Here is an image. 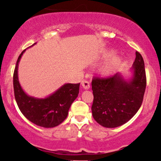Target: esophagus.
Returning <instances> with one entry per match:
<instances>
[{
  "label": "esophagus",
  "mask_w": 161,
  "mask_h": 161,
  "mask_svg": "<svg viewBox=\"0 0 161 161\" xmlns=\"http://www.w3.org/2000/svg\"><path fill=\"white\" fill-rule=\"evenodd\" d=\"M81 84H82V86L83 87V88H85V89H88V88H90L89 82L87 80H82Z\"/></svg>",
  "instance_id": "1"
}]
</instances>
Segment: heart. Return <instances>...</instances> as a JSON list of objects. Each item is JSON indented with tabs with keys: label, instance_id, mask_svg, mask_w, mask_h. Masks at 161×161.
I'll list each match as a JSON object with an SVG mask.
<instances>
[{
	"label": "heart",
	"instance_id": "obj_1",
	"mask_svg": "<svg viewBox=\"0 0 161 161\" xmlns=\"http://www.w3.org/2000/svg\"><path fill=\"white\" fill-rule=\"evenodd\" d=\"M119 63H120V59L119 57H115L112 58L110 61L105 64L104 68L102 69V73L104 75L110 74L119 65Z\"/></svg>",
	"mask_w": 161,
	"mask_h": 161
}]
</instances>
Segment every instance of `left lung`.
Returning <instances> with one entry per match:
<instances>
[{"label":"left lung","mask_w":161,"mask_h":161,"mask_svg":"<svg viewBox=\"0 0 161 161\" xmlns=\"http://www.w3.org/2000/svg\"><path fill=\"white\" fill-rule=\"evenodd\" d=\"M136 55L132 68L133 75L129 80H125L120 73L92 79V115L102 126L115 128L125 124L141 107L147 81L143 58L138 51Z\"/></svg>","instance_id":"left-lung-1"}]
</instances>
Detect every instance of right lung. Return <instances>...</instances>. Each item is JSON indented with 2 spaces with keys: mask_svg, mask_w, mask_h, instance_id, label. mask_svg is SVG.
I'll return each instance as SVG.
<instances>
[{
  "mask_svg": "<svg viewBox=\"0 0 161 161\" xmlns=\"http://www.w3.org/2000/svg\"><path fill=\"white\" fill-rule=\"evenodd\" d=\"M25 51L24 50L18 57L14 73V90L16 101L20 111L29 121L45 128H53L60 125L66 118L72 103L78 96L80 83L64 85L45 98H36L27 95L18 79V65Z\"/></svg>",
  "mask_w": 161,
  "mask_h": 161,
  "instance_id": "1",
  "label": "right lung"
}]
</instances>
